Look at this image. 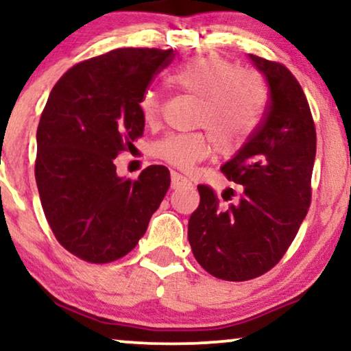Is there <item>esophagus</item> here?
<instances>
[{
	"label": "esophagus",
	"mask_w": 351,
	"mask_h": 351,
	"mask_svg": "<svg viewBox=\"0 0 351 351\" xmlns=\"http://www.w3.org/2000/svg\"><path fill=\"white\" fill-rule=\"evenodd\" d=\"M191 181L186 176L180 175V173L171 171V189H180V188H191Z\"/></svg>",
	"instance_id": "34e87169"
}]
</instances>
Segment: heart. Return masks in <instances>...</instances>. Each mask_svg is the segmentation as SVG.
<instances>
[{
	"instance_id": "obj_1",
	"label": "heart",
	"mask_w": 351,
	"mask_h": 351,
	"mask_svg": "<svg viewBox=\"0 0 351 351\" xmlns=\"http://www.w3.org/2000/svg\"><path fill=\"white\" fill-rule=\"evenodd\" d=\"M173 86L200 99L199 123L207 127L219 152L232 154L244 146L260 121L265 88L260 77L219 56H195L168 77ZM146 121H154L160 112V96L147 90L139 99ZM210 151L204 133L168 134L154 146V154L173 167L189 168Z\"/></svg>"
}]
</instances>
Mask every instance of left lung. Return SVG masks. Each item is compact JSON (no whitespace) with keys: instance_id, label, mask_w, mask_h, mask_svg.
<instances>
[{"instance_id":"left-lung-1","label":"left lung","mask_w":351,"mask_h":351,"mask_svg":"<svg viewBox=\"0 0 351 351\" xmlns=\"http://www.w3.org/2000/svg\"><path fill=\"white\" fill-rule=\"evenodd\" d=\"M268 88L263 121L221 165L242 186L241 197L219 208L208 186L191 215L188 239L199 265L224 281H247L273 268L306 217L316 132L310 106L295 77L282 64L249 54Z\"/></svg>"}]
</instances>
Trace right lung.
<instances>
[{
  "mask_svg": "<svg viewBox=\"0 0 351 351\" xmlns=\"http://www.w3.org/2000/svg\"><path fill=\"white\" fill-rule=\"evenodd\" d=\"M173 49L120 48L73 65L56 83L36 130L35 178L60 245L91 263L136 247L170 188L151 165L138 180L117 175L114 158L144 132L139 99Z\"/></svg>",
  "mask_w": 351,
  "mask_h": 351,
  "instance_id": "obj_1",
  "label": "right lung"
}]
</instances>
